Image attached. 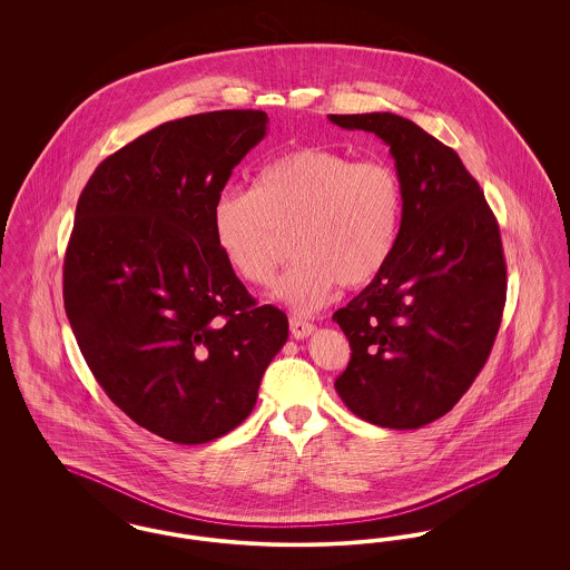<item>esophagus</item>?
Here are the masks:
<instances>
[{
    "mask_svg": "<svg viewBox=\"0 0 570 570\" xmlns=\"http://www.w3.org/2000/svg\"><path fill=\"white\" fill-rule=\"evenodd\" d=\"M314 331H316V326L312 325V323H307V321H303L301 316H293V318H291V333H293L295 340H305V337H309Z\"/></svg>",
    "mask_w": 570,
    "mask_h": 570,
    "instance_id": "1",
    "label": "esophagus"
}]
</instances>
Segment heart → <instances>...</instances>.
<instances>
[{
	"label": "heart",
	"instance_id": "heart-1",
	"mask_svg": "<svg viewBox=\"0 0 570 570\" xmlns=\"http://www.w3.org/2000/svg\"><path fill=\"white\" fill-rule=\"evenodd\" d=\"M404 188L397 170L331 147H297L265 164L252 190H226L214 205V239L226 265L252 286L272 282L291 233L293 263L273 297L298 312L318 307L337 282L358 288L379 277L397 244Z\"/></svg>",
	"mask_w": 570,
	"mask_h": 570
}]
</instances>
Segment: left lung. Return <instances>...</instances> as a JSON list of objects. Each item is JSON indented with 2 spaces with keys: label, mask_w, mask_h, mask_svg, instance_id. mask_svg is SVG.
<instances>
[{
  "label": "left lung",
  "mask_w": 570,
  "mask_h": 570,
  "mask_svg": "<svg viewBox=\"0 0 570 570\" xmlns=\"http://www.w3.org/2000/svg\"><path fill=\"white\" fill-rule=\"evenodd\" d=\"M328 119L382 138L404 188L389 265L333 314L353 351L335 391L367 423L416 430L460 402L491 353L507 301L500 228L460 156L414 121Z\"/></svg>",
  "instance_id": "left-lung-1"
}]
</instances>
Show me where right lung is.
I'll use <instances>...</instances> for the list:
<instances>
[{
  "instance_id": "add662e5",
  "label": "right lung",
  "mask_w": 570,
  "mask_h": 570,
  "mask_svg": "<svg viewBox=\"0 0 570 570\" xmlns=\"http://www.w3.org/2000/svg\"><path fill=\"white\" fill-rule=\"evenodd\" d=\"M263 110L166 121L100 164L77 203L63 305L91 374L140 428L203 444L256 406L288 318L256 305L214 239V205L267 135Z\"/></svg>"
}]
</instances>
